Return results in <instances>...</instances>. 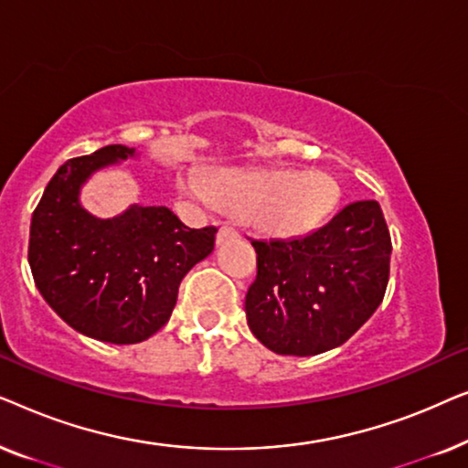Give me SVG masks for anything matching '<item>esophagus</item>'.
<instances>
[{"label":"esophagus","instance_id":"obj_1","mask_svg":"<svg viewBox=\"0 0 468 468\" xmlns=\"http://www.w3.org/2000/svg\"><path fill=\"white\" fill-rule=\"evenodd\" d=\"M234 236H236V229L232 226H223V228H219V232H217V242L221 245V242L234 239Z\"/></svg>","mask_w":468,"mask_h":468}]
</instances>
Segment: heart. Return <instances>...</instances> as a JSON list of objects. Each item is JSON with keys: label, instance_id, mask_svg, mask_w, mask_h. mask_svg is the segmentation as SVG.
Here are the masks:
<instances>
[{"label": "heart", "instance_id": "1", "mask_svg": "<svg viewBox=\"0 0 468 468\" xmlns=\"http://www.w3.org/2000/svg\"><path fill=\"white\" fill-rule=\"evenodd\" d=\"M187 187L200 200H215L242 215L255 232L274 240H296L315 232L338 200L328 172L290 168H221Z\"/></svg>", "mask_w": 468, "mask_h": 468}]
</instances>
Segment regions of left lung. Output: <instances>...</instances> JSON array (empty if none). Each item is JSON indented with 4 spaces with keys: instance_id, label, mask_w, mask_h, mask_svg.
Returning a JSON list of instances; mask_svg holds the SVG:
<instances>
[{
    "instance_id": "8db88e82",
    "label": "left lung",
    "mask_w": 468,
    "mask_h": 468,
    "mask_svg": "<svg viewBox=\"0 0 468 468\" xmlns=\"http://www.w3.org/2000/svg\"><path fill=\"white\" fill-rule=\"evenodd\" d=\"M258 274L245 298L255 338L279 356L343 345L386 296L389 239L379 202H351L296 240H251Z\"/></svg>"
}]
</instances>
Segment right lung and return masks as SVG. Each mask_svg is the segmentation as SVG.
Segmentation results:
<instances>
[{"label":"right lung","mask_w":468,"mask_h":468,"mask_svg":"<svg viewBox=\"0 0 468 468\" xmlns=\"http://www.w3.org/2000/svg\"><path fill=\"white\" fill-rule=\"evenodd\" d=\"M108 144L68 159L31 215L29 266L50 309L80 335L133 345L165 325L185 274L215 249L217 228L191 229L165 207L133 204L98 219L80 207V185L104 165L133 157Z\"/></svg>","instance_id":"add662e5"}]
</instances>
